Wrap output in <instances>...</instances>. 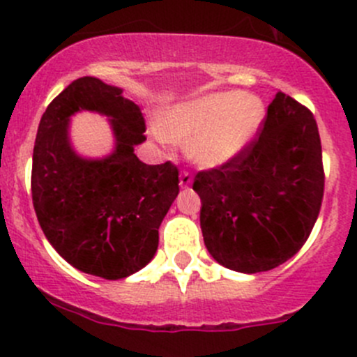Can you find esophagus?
Returning a JSON list of instances; mask_svg holds the SVG:
<instances>
[{
  "mask_svg": "<svg viewBox=\"0 0 357 357\" xmlns=\"http://www.w3.org/2000/svg\"><path fill=\"white\" fill-rule=\"evenodd\" d=\"M192 181H193L192 172L181 171V176H179V185H181V188H188V186L192 185Z\"/></svg>",
  "mask_w": 357,
  "mask_h": 357,
  "instance_id": "1",
  "label": "esophagus"
}]
</instances>
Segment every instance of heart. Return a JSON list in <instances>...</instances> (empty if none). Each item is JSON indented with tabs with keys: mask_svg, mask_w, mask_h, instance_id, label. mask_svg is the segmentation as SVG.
<instances>
[{
	"mask_svg": "<svg viewBox=\"0 0 357 357\" xmlns=\"http://www.w3.org/2000/svg\"><path fill=\"white\" fill-rule=\"evenodd\" d=\"M264 121L266 105L259 96L219 91L169 110L153 126V135L169 149L190 142L188 153L197 164L219 167L254 142Z\"/></svg>",
	"mask_w": 357,
	"mask_h": 357,
	"instance_id": "1",
	"label": "heart"
}]
</instances>
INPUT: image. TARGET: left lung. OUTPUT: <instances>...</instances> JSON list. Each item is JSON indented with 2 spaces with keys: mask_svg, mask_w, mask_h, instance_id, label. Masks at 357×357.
I'll return each instance as SVG.
<instances>
[{
  "mask_svg": "<svg viewBox=\"0 0 357 357\" xmlns=\"http://www.w3.org/2000/svg\"><path fill=\"white\" fill-rule=\"evenodd\" d=\"M200 226L212 257L238 273L269 271L309 238L325 192L321 139L312 112L276 93L254 142L200 171Z\"/></svg>",
  "mask_w": 357,
  "mask_h": 357,
  "instance_id": "obj_1",
  "label": "left lung"
}]
</instances>
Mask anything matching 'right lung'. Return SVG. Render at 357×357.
<instances>
[{"label": "right lung", "instance_id": "1", "mask_svg": "<svg viewBox=\"0 0 357 357\" xmlns=\"http://www.w3.org/2000/svg\"><path fill=\"white\" fill-rule=\"evenodd\" d=\"M79 109L110 116L116 149L91 161L73 152L68 121ZM145 119L122 89L79 77L43 114L32 153V204L43 233L68 264L121 280L145 268L158 247V226L179 193L171 162L143 164Z\"/></svg>", "mask_w": 357, "mask_h": 357}]
</instances>
